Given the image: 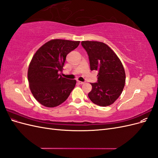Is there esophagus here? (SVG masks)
I'll return each mask as SVG.
<instances>
[{
    "label": "esophagus",
    "instance_id": "obj_1",
    "mask_svg": "<svg viewBox=\"0 0 158 158\" xmlns=\"http://www.w3.org/2000/svg\"><path fill=\"white\" fill-rule=\"evenodd\" d=\"M78 83L80 84H84V82H80V81H78Z\"/></svg>",
    "mask_w": 158,
    "mask_h": 158
}]
</instances>
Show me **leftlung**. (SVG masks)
<instances>
[{
	"mask_svg": "<svg viewBox=\"0 0 158 158\" xmlns=\"http://www.w3.org/2000/svg\"><path fill=\"white\" fill-rule=\"evenodd\" d=\"M81 45L87 52L91 70H97L98 82L91 83L88 97L102 107L113 104L120 96L125 84V72L117 55L104 43L85 41Z\"/></svg>",
	"mask_w": 158,
	"mask_h": 158,
	"instance_id": "8db88e82",
	"label": "left lung"
}]
</instances>
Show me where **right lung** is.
I'll return each mask as SVG.
<instances>
[{"mask_svg": "<svg viewBox=\"0 0 158 158\" xmlns=\"http://www.w3.org/2000/svg\"><path fill=\"white\" fill-rule=\"evenodd\" d=\"M80 41L52 40L47 42L33 55L27 72L31 92L37 101L47 107L65 102L75 87L76 80L59 74L66 57Z\"/></svg>", "mask_w": 158, "mask_h": 158, "instance_id": "1", "label": "right lung"}]
</instances>
